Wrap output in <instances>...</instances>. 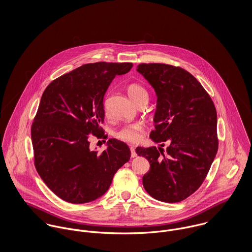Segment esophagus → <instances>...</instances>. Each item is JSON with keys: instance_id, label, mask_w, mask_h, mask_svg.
I'll return each mask as SVG.
<instances>
[{"instance_id": "obj_1", "label": "esophagus", "mask_w": 252, "mask_h": 252, "mask_svg": "<svg viewBox=\"0 0 252 252\" xmlns=\"http://www.w3.org/2000/svg\"><path fill=\"white\" fill-rule=\"evenodd\" d=\"M130 150H131V157H132V158H135V157H137V153H136V150H135V148H134L133 146H131V147H130Z\"/></svg>"}]
</instances>
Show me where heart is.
Listing matches in <instances>:
<instances>
[{"instance_id":"b5f03b06","label":"heart","mask_w":252,"mask_h":252,"mask_svg":"<svg viewBox=\"0 0 252 252\" xmlns=\"http://www.w3.org/2000/svg\"><path fill=\"white\" fill-rule=\"evenodd\" d=\"M128 94L133 102L137 105L141 100L144 98L148 99V94L143 86L139 84H131L128 87ZM143 134V126L139 123L129 124L124 126L116 133L117 139L128 142V143H137L141 140Z\"/></svg>"}]
</instances>
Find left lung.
<instances>
[{"mask_svg":"<svg viewBox=\"0 0 252 252\" xmlns=\"http://www.w3.org/2000/svg\"><path fill=\"white\" fill-rule=\"evenodd\" d=\"M138 72L154 88L157 102L155 129L150 139L164 146L136 148L150 170L143 177L145 191L154 199L178 203L193 194L206 179L217 148V115L201 83L180 67L140 64Z\"/></svg>","mask_w":252,"mask_h":252,"instance_id":"obj_1","label":"left lung"}]
</instances>
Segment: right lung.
Returning <instances> with one entry per match:
<instances>
[{
	"label": "right lung",
	"mask_w": 252,
	"mask_h": 252,
	"mask_svg": "<svg viewBox=\"0 0 252 252\" xmlns=\"http://www.w3.org/2000/svg\"><path fill=\"white\" fill-rule=\"evenodd\" d=\"M132 67V63L85 64L45 88L31 129L35 166L62 200L84 204L100 198L117 170L130 160L125 143L109 139L107 149L99 152L90 149L88 139L104 133L100 124L110 82Z\"/></svg>",
	"instance_id": "add662e5"
}]
</instances>
